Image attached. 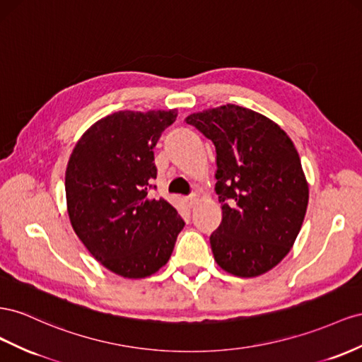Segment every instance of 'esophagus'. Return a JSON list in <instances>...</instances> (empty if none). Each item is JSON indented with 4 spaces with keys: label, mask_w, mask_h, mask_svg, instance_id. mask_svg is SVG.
I'll list each match as a JSON object with an SVG mask.
<instances>
[{
    "label": "esophagus",
    "mask_w": 362,
    "mask_h": 362,
    "mask_svg": "<svg viewBox=\"0 0 362 362\" xmlns=\"http://www.w3.org/2000/svg\"><path fill=\"white\" fill-rule=\"evenodd\" d=\"M185 202H187L189 207H194V205H197V202H198V197H197V194H190V197L185 198Z\"/></svg>",
    "instance_id": "esophagus-1"
}]
</instances>
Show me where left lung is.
Here are the masks:
<instances>
[{
	"label": "left lung",
	"instance_id": "obj_1",
	"mask_svg": "<svg viewBox=\"0 0 362 362\" xmlns=\"http://www.w3.org/2000/svg\"><path fill=\"white\" fill-rule=\"evenodd\" d=\"M216 148L222 222L211 233L214 260L256 277L289 252L305 219L309 189L294 143L265 115L226 105L189 115Z\"/></svg>",
	"mask_w": 362,
	"mask_h": 362
}]
</instances>
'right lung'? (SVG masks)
<instances>
[{
    "instance_id": "add662e5",
    "label": "right lung",
    "mask_w": 362,
    "mask_h": 362,
    "mask_svg": "<svg viewBox=\"0 0 362 362\" xmlns=\"http://www.w3.org/2000/svg\"><path fill=\"white\" fill-rule=\"evenodd\" d=\"M177 111H119L88 129L65 173L71 226L105 268L141 279L168 263L184 221L157 189L153 148Z\"/></svg>"
}]
</instances>
